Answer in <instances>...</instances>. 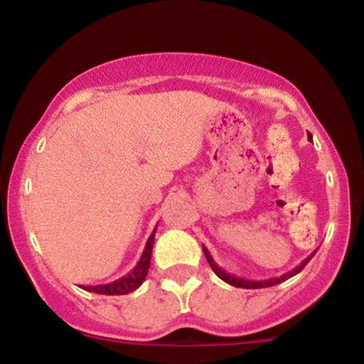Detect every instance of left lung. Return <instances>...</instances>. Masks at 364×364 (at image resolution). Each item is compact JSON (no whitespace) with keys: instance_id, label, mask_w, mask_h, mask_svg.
<instances>
[{"instance_id":"1","label":"left lung","mask_w":364,"mask_h":364,"mask_svg":"<svg viewBox=\"0 0 364 364\" xmlns=\"http://www.w3.org/2000/svg\"><path fill=\"white\" fill-rule=\"evenodd\" d=\"M202 250H204V255H205V258H208L209 265H211L213 272L216 274L218 277L221 279V281L228 282V284H230V286H235V288H244V289H259V288H269V286L281 284V282L288 281V279H289V277H293V275H296L298 272H301V270H304V267L307 265V263L311 262V259H312V256L316 255V251H314L311 256H307V258H305L304 262L300 263V265H298V267H294V269H293V270H289V272H286V274L279 275V277L262 279V281H252V279L237 277V275H233V274H230V272H227V270H225V269H221V267L218 265L216 262H214V259H213V256H211V252H209L208 247H205V246H202Z\"/></svg>"}]
</instances>
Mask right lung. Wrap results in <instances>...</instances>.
I'll use <instances>...</instances> for the list:
<instances>
[{"label":"right lung","instance_id":"1","mask_svg":"<svg viewBox=\"0 0 364 364\" xmlns=\"http://www.w3.org/2000/svg\"><path fill=\"white\" fill-rule=\"evenodd\" d=\"M155 230L151 232V235L148 237L146 246H144L143 255H141L139 262L134 269L124 277L117 279V281L108 282V284H97V286H82V289H87V291L99 293V294H127L132 293L134 289L139 288L141 284L146 279L148 270H150V259H151V251H153V242H155Z\"/></svg>","mask_w":364,"mask_h":364}]
</instances>
